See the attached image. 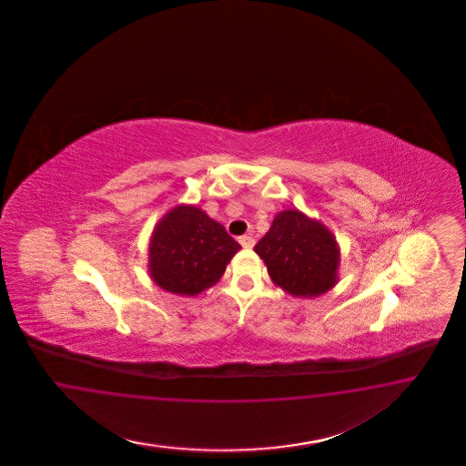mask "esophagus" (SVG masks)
<instances>
[{"mask_svg": "<svg viewBox=\"0 0 466 466\" xmlns=\"http://www.w3.org/2000/svg\"><path fill=\"white\" fill-rule=\"evenodd\" d=\"M239 242L240 246L246 248V249H251L254 246V239L251 236H240Z\"/></svg>", "mask_w": 466, "mask_h": 466, "instance_id": "obj_1", "label": "esophagus"}]
</instances>
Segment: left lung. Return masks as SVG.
<instances>
[{
	"label": "left lung",
	"instance_id": "obj_1",
	"mask_svg": "<svg viewBox=\"0 0 466 466\" xmlns=\"http://www.w3.org/2000/svg\"><path fill=\"white\" fill-rule=\"evenodd\" d=\"M254 251L273 283L290 296H323L339 282V242L328 227L299 210L277 213Z\"/></svg>",
	"mask_w": 466,
	"mask_h": 466
}]
</instances>
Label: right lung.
I'll use <instances>...</instances> for the list:
<instances>
[{"label":"right lung","instance_id":"right-lung-1","mask_svg":"<svg viewBox=\"0 0 466 466\" xmlns=\"http://www.w3.org/2000/svg\"><path fill=\"white\" fill-rule=\"evenodd\" d=\"M240 249L222 224L193 205L166 213L148 246L152 280L176 296H198L218 282Z\"/></svg>","mask_w":466,"mask_h":466}]
</instances>
